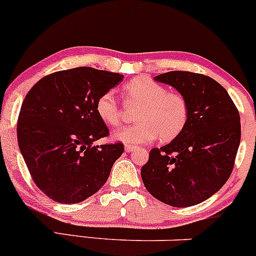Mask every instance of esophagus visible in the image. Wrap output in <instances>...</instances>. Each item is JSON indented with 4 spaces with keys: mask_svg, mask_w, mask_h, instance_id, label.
Returning <instances> with one entry per match:
<instances>
[{
    "mask_svg": "<svg viewBox=\"0 0 256 256\" xmlns=\"http://www.w3.org/2000/svg\"><path fill=\"white\" fill-rule=\"evenodd\" d=\"M134 150H136V147H134V146H130V144L125 146V152H128V153H130V152H134Z\"/></svg>",
    "mask_w": 256,
    "mask_h": 256,
    "instance_id": "1",
    "label": "esophagus"
}]
</instances>
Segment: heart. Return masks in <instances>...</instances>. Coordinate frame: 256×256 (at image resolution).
Listing matches in <instances>:
<instances>
[{
  "label": "heart",
  "mask_w": 256,
  "mask_h": 256,
  "mask_svg": "<svg viewBox=\"0 0 256 256\" xmlns=\"http://www.w3.org/2000/svg\"><path fill=\"white\" fill-rule=\"evenodd\" d=\"M130 102L141 104L136 114L138 122L114 131L113 138L128 144L160 141L169 142L178 137L188 122L187 100L178 92L166 91L164 86L150 78H134L124 86ZM96 113L106 125L116 126L122 120V109L113 91L100 94L96 102Z\"/></svg>",
  "instance_id": "heart-1"
}]
</instances>
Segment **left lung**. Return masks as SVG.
<instances>
[{"instance_id": "left-lung-1", "label": "left lung", "mask_w": 256, "mask_h": 256, "mask_svg": "<svg viewBox=\"0 0 256 256\" xmlns=\"http://www.w3.org/2000/svg\"><path fill=\"white\" fill-rule=\"evenodd\" d=\"M154 80L186 98L190 113L178 137L150 150L142 181L168 206H196L215 194L231 175L240 142V113L226 90L206 75L169 72Z\"/></svg>"}]
</instances>
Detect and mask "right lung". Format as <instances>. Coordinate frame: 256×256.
I'll return each instance as SVG.
<instances>
[{"label":"right lung","instance_id":"add662e5","mask_svg":"<svg viewBox=\"0 0 256 256\" xmlns=\"http://www.w3.org/2000/svg\"><path fill=\"white\" fill-rule=\"evenodd\" d=\"M124 75L78 66L42 78L28 92L16 136L30 175L53 200L75 204L103 187L122 143L94 146L109 134L96 113L100 94Z\"/></svg>","mask_w":256,"mask_h":256}]
</instances>
